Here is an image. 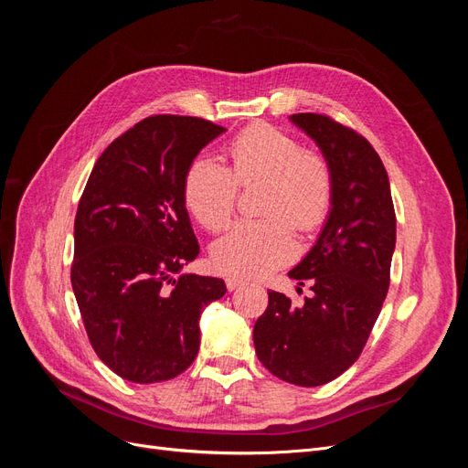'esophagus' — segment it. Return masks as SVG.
I'll return each mask as SVG.
<instances>
[{
    "label": "esophagus",
    "instance_id": "obj_1",
    "mask_svg": "<svg viewBox=\"0 0 468 468\" xmlns=\"http://www.w3.org/2000/svg\"><path fill=\"white\" fill-rule=\"evenodd\" d=\"M244 285H246V282L242 279H238V277H229V279H226V287H229V291H236V289L244 287Z\"/></svg>",
    "mask_w": 468,
    "mask_h": 468
}]
</instances>
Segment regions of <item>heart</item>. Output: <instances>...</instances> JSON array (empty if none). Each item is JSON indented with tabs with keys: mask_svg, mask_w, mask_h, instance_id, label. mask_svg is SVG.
Masks as SVG:
<instances>
[{
	"mask_svg": "<svg viewBox=\"0 0 468 468\" xmlns=\"http://www.w3.org/2000/svg\"><path fill=\"white\" fill-rule=\"evenodd\" d=\"M229 167L197 155L183 176V201L195 220L218 232L232 220L239 187L263 181L261 218L242 220L212 246L220 273L256 279L294 256L292 227L314 232L334 203V169L318 150L303 148L292 134L267 122L250 124L229 144Z\"/></svg>",
	"mask_w": 468,
	"mask_h": 468,
	"instance_id": "obj_1",
	"label": "heart"
}]
</instances>
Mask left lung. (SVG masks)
Here are the masks:
<instances>
[{
  "mask_svg": "<svg viewBox=\"0 0 468 468\" xmlns=\"http://www.w3.org/2000/svg\"><path fill=\"white\" fill-rule=\"evenodd\" d=\"M334 169L328 222L308 256L289 271L313 294L294 304L269 291L253 325L258 359L277 378L320 387L361 356L390 285L396 215L387 169L369 140L324 112H296ZM299 292H303L299 289Z\"/></svg>",
  "mask_w": 468,
  "mask_h": 468,
  "instance_id": "obj_1",
  "label": "left lung"
}]
</instances>
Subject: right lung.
Masks as SVG:
<instances>
[{"instance_id":"obj_1","label":"right lung","mask_w":468,"mask_h":468,"mask_svg":"<svg viewBox=\"0 0 468 468\" xmlns=\"http://www.w3.org/2000/svg\"><path fill=\"white\" fill-rule=\"evenodd\" d=\"M224 131L199 117H146L99 155L81 193L69 271L80 314L97 357L138 385L187 369L201 310L226 292L217 277H172L199 256L183 176Z\"/></svg>"}]
</instances>
